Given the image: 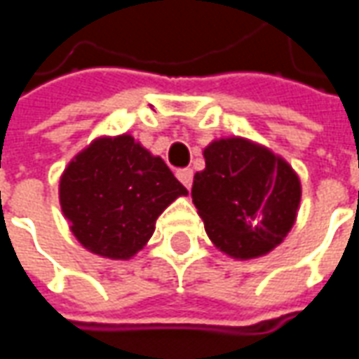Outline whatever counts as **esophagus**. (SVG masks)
<instances>
[{
  "label": "esophagus",
  "instance_id": "esophagus-1",
  "mask_svg": "<svg viewBox=\"0 0 359 359\" xmlns=\"http://www.w3.org/2000/svg\"><path fill=\"white\" fill-rule=\"evenodd\" d=\"M177 177H179L180 182H182L187 188L192 187V177H194L192 169H180V171H177Z\"/></svg>",
  "mask_w": 359,
  "mask_h": 359
}]
</instances>
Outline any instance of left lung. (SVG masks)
<instances>
[{
  "label": "left lung",
  "mask_w": 359,
  "mask_h": 359,
  "mask_svg": "<svg viewBox=\"0 0 359 359\" xmlns=\"http://www.w3.org/2000/svg\"><path fill=\"white\" fill-rule=\"evenodd\" d=\"M192 202L210 241L236 259L269 254L285 241L300 208L298 175L283 157L246 138H221L203 149Z\"/></svg>",
  "instance_id": "left-lung-1"
}]
</instances>
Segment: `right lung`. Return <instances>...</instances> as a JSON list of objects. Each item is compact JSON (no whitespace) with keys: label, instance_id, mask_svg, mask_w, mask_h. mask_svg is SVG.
I'll return each mask as SVG.
<instances>
[{"label":"right lung","instance_id":"1","mask_svg":"<svg viewBox=\"0 0 359 359\" xmlns=\"http://www.w3.org/2000/svg\"><path fill=\"white\" fill-rule=\"evenodd\" d=\"M187 194L163 159L130 134L92 142L59 182L61 210L76 241L109 259H128L144 248L165 208Z\"/></svg>","mask_w":359,"mask_h":359}]
</instances>
